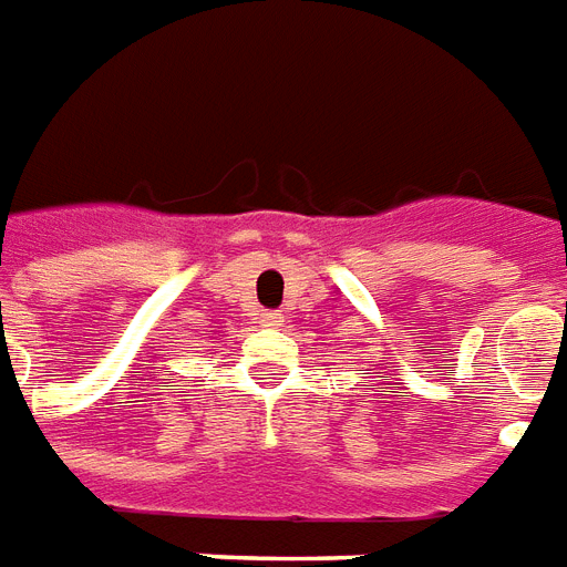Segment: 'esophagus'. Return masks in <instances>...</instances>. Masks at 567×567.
Here are the masks:
<instances>
[{
    "mask_svg": "<svg viewBox=\"0 0 567 567\" xmlns=\"http://www.w3.org/2000/svg\"><path fill=\"white\" fill-rule=\"evenodd\" d=\"M279 320H282V315H276V311H265V315H261V323H268V326H276Z\"/></svg>",
    "mask_w": 567,
    "mask_h": 567,
    "instance_id": "obj_1",
    "label": "esophagus"
}]
</instances>
